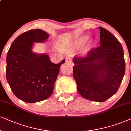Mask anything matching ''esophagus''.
Returning a JSON list of instances; mask_svg holds the SVG:
<instances>
[{
    "instance_id": "obj_1",
    "label": "esophagus",
    "mask_w": 131,
    "mask_h": 131,
    "mask_svg": "<svg viewBox=\"0 0 131 131\" xmlns=\"http://www.w3.org/2000/svg\"><path fill=\"white\" fill-rule=\"evenodd\" d=\"M66 62L67 63V64H72V59H71V58H67L66 59Z\"/></svg>"
}]
</instances>
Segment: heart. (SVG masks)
<instances>
[{
    "instance_id": "obj_1",
    "label": "heart",
    "mask_w": 131,
    "mask_h": 131,
    "mask_svg": "<svg viewBox=\"0 0 131 131\" xmlns=\"http://www.w3.org/2000/svg\"><path fill=\"white\" fill-rule=\"evenodd\" d=\"M89 39V36L88 35H81V36H77L74 39L73 41H72L69 46H67V47L64 46H61V47L62 49H67V48H73V49H75V48H78L79 47H81V46H83L84 43L88 41V39Z\"/></svg>"
}]
</instances>
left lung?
<instances>
[{"label":"left lung","instance_id":"1","mask_svg":"<svg viewBox=\"0 0 131 131\" xmlns=\"http://www.w3.org/2000/svg\"><path fill=\"white\" fill-rule=\"evenodd\" d=\"M98 47L92 48L85 57H74L73 75L77 90L83 98L103 102L118 90L125 73L121 43L103 27Z\"/></svg>","mask_w":131,"mask_h":131}]
</instances>
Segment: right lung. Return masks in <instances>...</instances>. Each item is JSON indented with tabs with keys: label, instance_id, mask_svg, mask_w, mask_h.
Listing matches in <instances>:
<instances>
[{
	"label": "right lung",
	"instance_id": "obj_1",
	"mask_svg": "<svg viewBox=\"0 0 131 131\" xmlns=\"http://www.w3.org/2000/svg\"><path fill=\"white\" fill-rule=\"evenodd\" d=\"M49 34L41 29L21 34L11 43L6 56V78L14 95L26 103L46 100L52 94L61 66L47 54L32 51L35 42L42 43Z\"/></svg>",
	"mask_w": 131,
	"mask_h": 131
}]
</instances>
